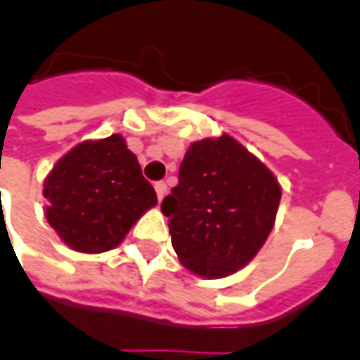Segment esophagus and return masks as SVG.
<instances>
[{
    "instance_id": "1",
    "label": "esophagus",
    "mask_w": 360,
    "mask_h": 360,
    "mask_svg": "<svg viewBox=\"0 0 360 360\" xmlns=\"http://www.w3.org/2000/svg\"><path fill=\"white\" fill-rule=\"evenodd\" d=\"M154 188H156L158 200H162L165 196V193H167V185H165L164 181H158V183H154Z\"/></svg>"
}]
</instances>
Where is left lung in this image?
Listing matches in <instances>:
<instances>
[{"mask_svg": "<svg viewBox=\"0 0 360 360\" xmlns=\"http://www.w3.org/2000/svg\"><path fill=\"white\" fill-rule=\"evenodd\" d=\"M281 188L239 142H195L183 158L179 183L162 202L172 245L185 268L226 278L255 258L270 235Z\"/></svg>", "mask_w": 360, "mask_h": 360, "instance_id": "left-lung-1", "label": "left lung"}]
</instances>
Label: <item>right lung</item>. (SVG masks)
I'll return each mask as SVG.
<instances>
[{"label":"right lung","mask_w":360,"mask_h":360,"mask_svg":"<svg viewBox=\"0 0 360 360\" xmlns=\"http://www.w3.org/2000/svg\"><path fill=\"white\" fill-rule=\"evenodd\" d=\"M46 218L79 252L117 247L136 219L158 202L136 156L119 134L75 146L44 183Z\"/></svg>","instance_id":"obj_1"}]
</instances>
